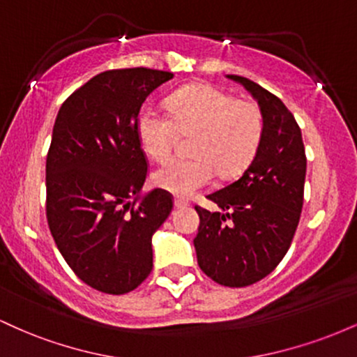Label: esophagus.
I'll use <instances>...</instances> for the list:
<instances>
[{
  "label": "esophagus",
  "mask_w": 357,
  "mask_h": 357,
  "mask_svg": "<svg viewBox=\"0 0 357 357\" xmlns=\"http://www.w3.org/2000/svg\"><path fill=\"white\" fill-rule=\"evenodd\" d=\"M186 206H190V203L186 202V199H181V198H176L174 199V208H186Z\"/></svg>",
  "instance_id": "34e87169"
}]
</instances>
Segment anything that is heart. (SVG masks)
I'll list each match as a JSON object with an SVG mask.
<instances>
[{
    "label": "heart",
    "instance_id": "obj_1",
    "mask_svg": "<svg viewBox=\"0 0 357 357\" xmlns=\"http://www.w3.org/2000/svg\"><path fill=\"white\" fill-rule=\"evenodd\" d=\"M169 116L146 109L137 117V137L144 153L162 162L173 153L179 136L195 137L192 159H173L153 173L159 190L178 198H191L216 173L231 178L255 158L264 134V116L258 104L210 87H184L167 99Z\"/></svg>",
    "mask_w": 357,
    "mask_h": 357
}]
</instances>
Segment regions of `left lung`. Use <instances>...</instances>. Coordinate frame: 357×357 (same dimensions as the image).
Wrapping results in <instances>:
<instances>
[{
	"instance_id": "8db88e82",
	"label": "left lung",
	"mask_w": 357,
	"mask_h": 357,
	"mask_svg": "<svg viewBox=\"0 0 357 357\" xmlns=\"http://www.w3.org/2000/svg\"><path fill=\"white\" fill-rule=\"evenodd\" d=\"M258 102L264 134L255 158L236 181L206 198L221 211L196 206L192 240L199 268L225 287H247L267 277L285 257L304 204L307 159L301 127L284 102L240 75Z\"/></svg>"
}]
</instances>
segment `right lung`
<instances>
[{
    "label": "right lung",
    "mask_w": 357,
    "mask_h": 357,
    "mask_svg": "<svg viewBox=\"0 0 357 357\" xmlns=\"http://www.w3.org/2000/svg\"><path fill=\"white\" fill-rule=\"evenodd\" d=\"M171 72L107 70L61 104L47 154V220L61 257L104 294L136 289L153 270L154 231L173 196H141L147 161L137 137L142 104ZM135 202H130V198Z\"/></svg>",
    "instance_id": "add662e5"
}]
</instances>
